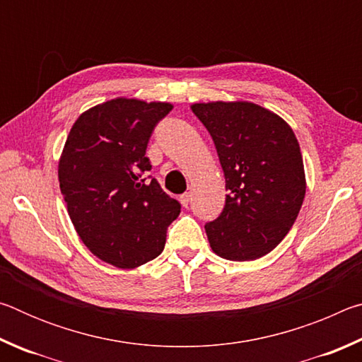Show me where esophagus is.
Wrapping results in <instances>:
<instances>
[{
    "mask_svg": "<svg viewBox=\"0 0 362 362\" xmlns=\"http://www.w3.org/2000/svg\"><path fill=\"white\" fill-rule=\"evenodd\" d=\"M189 199H192V194H189V193H183V194L180 196V203H182V206H183V207H188Z\"/></svg>",
    "mask_w": 362,
    "mask_h": 362,
    "instance_id": "obj_1",
    "label": "esophagus"
}]
</instances>
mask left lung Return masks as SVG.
Returning a JSON list of instances; mask_svg holds the SVG:
<instances>
[{
	"mask_svg": "<svg viewBox=\"0 0 362 362\" xmlns=\"http://www.w3.org/2000/svg\"><path fill=\"white\" fill-rule=\"evenodd\" d=\"M209 131L228 189L206 235L214 252L246 262L267 255L292 228L305 198V169L291 126L252 102L193 103Z\"/></svg>",
	"mask_w": 362,
	"mask_h": 362,
	"instance_id": "left-lung-1",
	"label": "left lung"
}]
</instances>
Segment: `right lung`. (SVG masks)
<instances>
[{"label": "right lung", "instance_id": "obj_1", "mask_svg": "<svg viewBox=\"0 0 362 362\" xmlns=\"http://www.w3.org/2000/svg\"><path fill=\"white\" fill-rule=\"evenodd\" d=\"M174 107L118 97L86 110L59 161L60 192L78 236L116 268H136L163 252L180 203L156 179L145 156L151 132Z\"/></svg>", "mask_w": 362, "mask_h": 362}]
</instances>
